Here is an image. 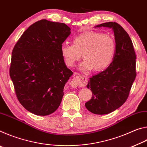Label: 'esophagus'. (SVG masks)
<instances>
[{"label": "esophagus", "instance_id": "34e87169", "mask_svg": "<svg viewBox=\"0 0 147 147\" xmlns=\"http://www.w3.org/2000/svg\"><path fill=\"white\" fill-rule=\"evenodd\" d=\"M88 84V79L85 76L78 74L70 82L71 86L73 88H77V87H84Z\"/></svg>", "mask_w": 147, "mask_h": 147}]
</instances>
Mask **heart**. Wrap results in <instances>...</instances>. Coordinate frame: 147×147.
Instances as JSON below:
<instances>
[{
  "label": "heart",
  "mask_w": 147,
  "mask_h": 147,
  "mask_svg": "<svg viewBox=\"0 0 147 147\" xmlns=\"http://www.w3.org/2000/svg\"><path fill=\"white\" fill-rule=\"evenodd\" d=\"M73 45L63 44L61 56L65 63L73 66L82 58L85 59L80 64L83 71H103L110 65L116 52V42L113 36L97 31H87L76 36Z\"/></svg>",
  "instance_id": "heart-1"
}]
</instances>
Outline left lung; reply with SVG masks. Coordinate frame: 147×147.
<instances>
[{
	"mask_svg": "<svg viewBox=\"0 0 147 147\" xmlns=\"http://www.w3.org/2000/svg\"><path fill=\"white\" fill-rule=\"evenodd\" d=\"M101 26L113 29L116 52L110 65L89 78L87 85L93 96L85 106L89 111L97 115L109 113L123 105L127 100L136 76V53L127 32L115 22L96 26Z\"/></svg>",
	"mask_w": 147,
	"mask_h": 147,
	"instance_id": "left-lung-1",
	"label": "left lung"
}]
</instances>
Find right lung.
Returning a JSON list of instances; mask_svg holds the SVG:
<instances>
[{
	"label": "right lung",
	"instance_id": "1",
	"mask_svg": "<svg viewBox=\"0 0 147 147\" xmlns=\"http://www.w3.org/2000/svg\"><path fill=\"white\" fill-rule=\"evenodd\" d=\"M65 23L42 19L28 27L12 51L9 76L19 102L37 115L54 113L72 74L61 56L71 34Z\"/></svg>",
	"mask_w": 147,
	"mask_h": 147
}]
</instances>
